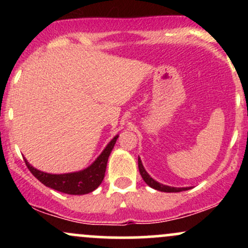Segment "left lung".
I'll return each instance as SVG.
<instances>
[{
  "instance_id": "obj_1",
  "label": "left lung",
  "mask_w": 248,
  "mask_h": 248,
  "mask_svg": "<svg viewBox=\"0 0 248 248\" xmlns=\"http://www.w3.org/2000/svg\"><path fill=\"white\" fill-rule=\"evenodd\" d=\"M139 170H140V173H141L142 178H143V181L146 182L148 186H149L150 187H153V189L158 190V191H163V192H181V191H186V190L191 189V187H173V186H164V184H161V183H158V182H156L155 179H153L152 177H150L149 173L146 171V169H144V168H143V164H142L140 157H139Z\"/></svg>"
}]
</instances>
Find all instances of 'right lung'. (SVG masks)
<instances>
[{
	"instance_id": "obj_1",
	"label": "right lung",
	"mask_w": 248,
	"mask_h": 248,
	"mask_svg": "<svg viewBox=\"0 0 248 248\" xmlns=\"http://www.w3.org/2000/svg\"><path fill=\"white\" fill-rule=\"evenodd\" d=\"M118 138L119 135H116L107 144L104 152L99 155V157L90 167L77 172L53 175V173L39 171L29 164L27 160L24 161L30 172L39 182H42L45 186H49L51 189L57 190V191L69 193V195H86V193L94 191L96 187L101 184L102 179L105 177V172H106L108 157H109L112 149L114 148Z\"/></svg>"
}]
</instances>
